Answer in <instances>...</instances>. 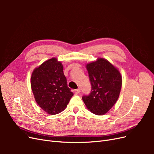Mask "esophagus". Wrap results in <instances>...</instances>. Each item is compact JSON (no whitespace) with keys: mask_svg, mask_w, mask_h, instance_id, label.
I'll return each instance as SVG.
<instances>
[{"mask_svg":"<svg viewBox=\"0 0 154 154\" xmlns=\"http://www.w3.org/2000/svg\"><path fill=\"white\" fill-rule=\"evenodd\" d=\"M74 92H75V94H78L80 92V88H77V89H75V90H74Z\"/></svg>","mask_w":154,"mask_h":154,"instance_id":"esophagus-1","label":"esophagus"}]
</instances>
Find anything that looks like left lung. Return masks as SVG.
<instances>
[{
    "label": "left lung",
    "instance_id": "left-lung-1",
    "mask_svg": "<svg viewBox=\"0 0 154 154\" xmlns=\"http://www.w3.org/2000/svg\"><path fill=\"white\" fill-rule=\"evenodd\" d=\"M91 91L82 100L87 109L96 115L106 113L117 101L122 85L118 70L103 58L87 65Z\"/></svg>",
    "mask_w": 154,
    "mask_h": 154
}]
</instances>
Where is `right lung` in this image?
Listing matches in <instances>:
<instances>
[{
	"label": "right lung",
	"instance_id": "right-lung-1",
	"mask_svg": "<svg viewBox=\"0 0 154 154\" xmlns=\"http://www.w3.org/2000/svg\"><path fill=\"white\" fill-rule=\"evenodd\" d=\"M31 85L36 103L49 114L63 111L73 96L67 86L62 63L55 58L45 61L34 70Z\"/></svg>",
	"mask_w": 154,
	"mask_h": 154
}]
</instances>
